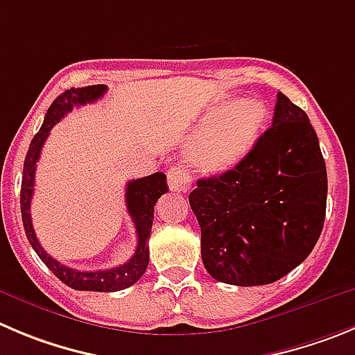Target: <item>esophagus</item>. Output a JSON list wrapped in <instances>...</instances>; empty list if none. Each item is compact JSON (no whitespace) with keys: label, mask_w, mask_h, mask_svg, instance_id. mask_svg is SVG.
I'll return each instance as SVG.
<instances>
[{"label":"esophagus","mask_w":355,"mask_h":355,"mask_svg":"<svg viewBox=\"0 0 355 355\" xmlns=\"http://www.w3.org/2000/svg\"><path fill=\"white\" fill-rule=\"evenodd\" d=\"M168 185L175 193H185L189 189V177L180 166H171L168 170Z\"/></svg>","instance_id":"obj_1"}]
</instances>
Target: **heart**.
<instances>
[{
	"mask_svg": "<svg viewBox=\"0 0 355 355\" xmlns=\"http://www.w3.org/2000/svg\"><path fill=\"white\" fill-rule=\"evenodd\" d=\"M270 119L259 99L243 98L230 103L205 124L189 147V161L203 175L231 170L252 150Z\"/></svg>",
	"mask_w": 355,
	"mask_h": 355,
	"instance_id": "b5f03b06",
	"label": "heart"
}]
</instances>
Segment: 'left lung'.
Segmentation results:
<instances>
[{"label": "left lung", "mask_w": 355, "mask_h": 355, "mask_svg": "<svg viewBox=\"0 0 355 355\" xmlns=\"http://www.w3.org/2000/svg\"><path fill=\"white\" fill-rule=\"evenodd\" d=\"M327 173L308 115L282 92L273 124L233 170L198 180L189 203L208 273L231 286H266L300 266L326 217Z\"/></svg>", "instance_id": "1"}]
</instances>
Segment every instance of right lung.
Returning <instances> with one entry per match:
<instances>
[{"mask_svg":"<svg viewBox=\"0 0 355 355\" xmlns=\"http://www.w3.org/2000/svg\"><path fill=\"white\" fill-rule=\"evenodd\" d=\"M107 85H87V87H71L62 92L61 96L54 99L47 115L43 119V124L40 131L36 132L31 140L29 150L24 159V170H22V187H21V211H22V224H24L26 236L29 243L35 248L40 259L45 263V266L71 289L77 291H96V293H115L131 287L132 284L138 282L141 275L145 273L148 266V238L152 231V220H154V205L157 203L159 198L168 193L166 175L154 173L148 177L137 178V180L128 182L125 185V205L131 215L135 230H137V250L131 256L128 263L121 266L110 268V270L101 271H78L73 268L64 266L54 257L49 256L36 238L35 230L31 223V198L35 191V171L36 162L40 159L43 144L51 135V129L64 117L73 107H82L87 103H94L107 92Z\"/></svg>","mask_w":355,"mask_h":355,"instance_id":"1","label":"right lung"}]
</instances>
